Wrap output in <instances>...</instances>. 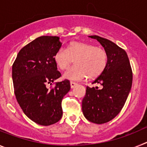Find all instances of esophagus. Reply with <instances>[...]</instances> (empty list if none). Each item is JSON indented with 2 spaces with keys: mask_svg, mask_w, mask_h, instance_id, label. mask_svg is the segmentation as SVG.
Masks as SVG:
<instances>
[{
  "mask_svg": "<svg viewBox=\"0 0 147 147\" xmlns=\"http://www.w3.org/2000/svg\"><path fill=\"white\" fill-rule=\"evenodd\" d=\"M70 84H71V88H74L75 86H76V85H77V83L74 82H70Z\"/></svg>",
  "mask_w": 147,
  "mask_h": 147,
  "instance_id": "obj_1",
  "label": "esophagus"
}]
</instances>
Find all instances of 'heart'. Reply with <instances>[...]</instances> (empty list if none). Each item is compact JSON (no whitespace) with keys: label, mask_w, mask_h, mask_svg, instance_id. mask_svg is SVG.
I'll return each instance as SVG.
<instances>
[{"label":"heart","mask_w":147,"mask_h":147,"mask_svg":"<svg viewBox=\"0 0 147 147\" xmlns=\"http://www.w3.org/2000/svg\"><path fill=\"white\" fill-rule=\"evenodd\" d=\"M54 59L61 70L66 69L74 60L76 65L65 72L64 78L79 81L86 76L93 80L102 74L107 67V54L104 49L93 44L74 41L67 45V49H58Z\"/></svg>","instance_id":"heart-1"}]
</instances>
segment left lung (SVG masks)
Returning a JSON list of instances; mask_svg holds the SVG:
<instances>
[{"instance_id":"obj_1","label":"left lung","mask_w":147,"mask_h":147,"mask_svg":"<svg viewBox=\"0 0 147 147\" xmlns=\"http://www.w3.org/2000/svg\"><path fill=\"white\" fill-rule=\"evenodd\" d=\"M89 37L97 40L103 46L107 54V64L93 82L100 84L102 88L87 87L82 108L88 121L101 124L113 119L124 107L132 87V71L124 49L99 36Z\"/></svg>"}]
</instances>
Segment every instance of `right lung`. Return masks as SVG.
Returning <instances> with one entry per match:
<instances>
[{
	"label": "right lung",
	"instance_id": "obj_1",
	"mask_svg": "<svg viewBox=\"0 0 147 147\" xmlns=\"http://www.w3.org/2000/svg\"><path fill=\"white\" fill-rule=\"evenodd\" d=\"M61 46L59 37H39L19 51L13 63L17 101L27 117L40 125L49 126L60 120L62 100L71 89L67 80L47 88L61 76L54 59Z\"/></svg>",
	"mask_w": 147,
	"mask_h": 147
}]
</instances>
